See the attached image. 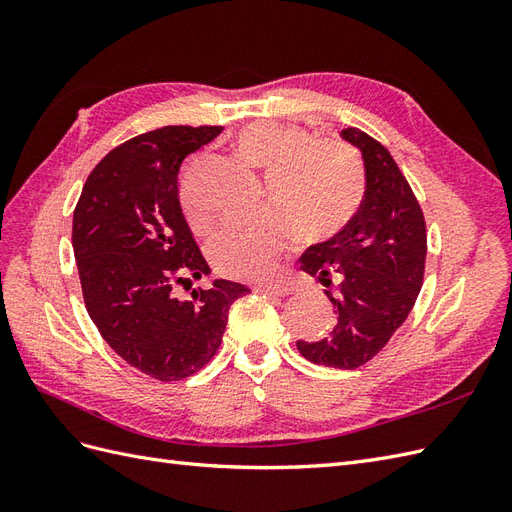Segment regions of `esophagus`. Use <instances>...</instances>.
<instances>
[{"label": "esophagus", "mask_w": 512, "mask_h": 512, "mask_svg": "<svg viewBox=\"0 0 512 512\" xmlns=\"http://www.w3.org/2000/svg\"><path fill=\"white\" fill-rule=\"evenodd\" d=\"M258 290L265 292V294H275V297H288V294L294 292V288L290 284H284V282L262 284V286H258Z\"/></svg>", "instance_id": "obj_1"}]
</instances>
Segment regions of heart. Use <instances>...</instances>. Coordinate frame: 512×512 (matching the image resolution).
<instances>
[{
  "mask_svg": "<svg viewBox=\"0 0 512 512\" xmlns=\"http://www.w3.org/2000/svg\"><path fill=\"white\" fill-rule=\"evenodd\" d=\"M232 149L254 168H265L273 207L228 220L209 241V258L222 273L265 277L294 237L324 241L335 237L359 211L363 170L352 151L335 141H312L303 128L258 119L243 126ZM192 228L205 224L188 190H181Z\"/></svg>",
  "mask_w": 512,
  "mask_h": 512,
  "instance_id": "b5f03b06",
  "label": "heart"
}]
</instances>
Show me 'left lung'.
I'll return each instance as SVG.
<instances>
[{"label": "left lung", "instance_id": "obj_1", "mask_svg": "<svg viewBox=\"0 0 512 512\" xmlns=\"http://www.w3.org/2000/svg\"><path fill=\"white\" fill-rule=\"evenodd\" d=\"M342 138L363 156L365 196L335 237L309 245L299 258L301 269L327 288L337 322L329 339L297 348L316 365L356 369L389 344L412 312L423 286L427 230L389 149L359 128L342 130Z\"/></svg>", "mask_w": 512, "mask_h": 512}]
</instances>
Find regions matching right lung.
<instances>
[{
  "mask_svg": "<svg viewBox=\"0 0 512 512\" xmlns=\"http://www.w3.org/2000/svg\"><path fill=\"white\" fill-rule=\"evenodd\" d=\"M222 126H166L115 147L87 177L72 220L83 299L104 342L160 382L205 367L222 344L228 309L250 288L215 280L177 297L211 269L179 205L183 160Z\"/></svg>",
  "mask_w": 512,
  "mask_h": 512,
  "instance_id": "add662e5",
  "label": "right lung"
}]
</instances>
